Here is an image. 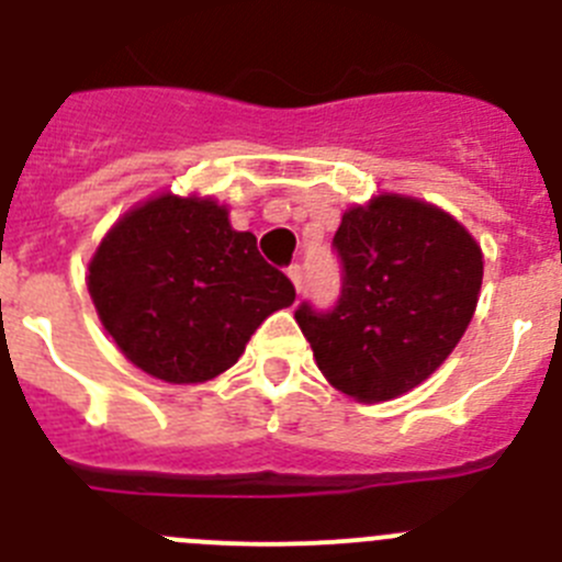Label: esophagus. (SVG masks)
<instances>
[{
  "instance_id": "34e87169",
  "label": "esophagus",
  "mask_w": 562,
  "mask_h": 562,
  "mask_svg": "<svg viewBox=\"0 0 562 562\" xmlns=\"http://www.w3.org/2000/svg\"><path fill=\"white\" fill-rule=\"evenodd\" d=\"M288 277H291V282H293V288H296V293H302V285H305V271H302V266H288Z\"/></svg>"
}]
</instances>
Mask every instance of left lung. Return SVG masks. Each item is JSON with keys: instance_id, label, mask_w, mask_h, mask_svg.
<instances>
[{"instance_id": "obj_1", "label": "left lung", "mask_w": 562, "mask_h": 562, "mask_svg": "<svg viewBox=\"0 0 562 562\" xmlns=\"http://www.w3.org/2000/svg\"><path fill=\"white\" fill-rule=\"evenodd\" d=\"M333 249L344 271L335 307L302 302L293 313L322 374L358 402L422 385L476 311V240L435 204L382 193L346 210Z\"/></svg>"}]
</instances>
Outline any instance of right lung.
<instances>
[{
	"instance_id": "obj_1",
	"label": "right lung",
	"mask_w": 562,
	"mask_h": 562,
	"mask_svg": "<svg viewBox=\"0 0 562 562\" xmlns=\"http://www.w3.org/2000/svg\"><path fill=\"white\" fill-rule=\"evenodd\" d=\"M88 291L130 363L162 382H204L238 363L296 291L213 199H149L119 218L88 266Z\"/></svg>"
}]
</instances>
